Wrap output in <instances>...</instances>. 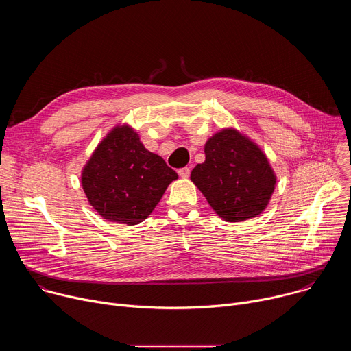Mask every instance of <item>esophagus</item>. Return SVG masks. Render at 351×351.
I'll use <instances>...</instances> for the list:
<instances>
[{"label": "esophagus", "instance_id": "obj_1", "mask_svg": "<svg viewBox=\"0 0 351 351\" xmlns=\"http://www.w3.org/2000/svg\"><path fill=\"white\" fill-rule=\"evenodd\" d=\"M178 173H179V176H180V178L187 179V178L190 176V169H189L187 167H184V168H180V169L178 171Z\"/></svg>", "mask_w": 351, "mask_h": 351}]
</instances>
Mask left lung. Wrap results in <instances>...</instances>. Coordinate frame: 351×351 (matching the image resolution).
I'll return each mask as SVG.
<instances>
[{
    "label": "left lung",
    "instance_id": "left-lung-1",
    "mask_svg": "<svg viewBox=\"0 0 351 351\" xmlns=\"http://www.w3.org/2000/svg\"><path fill=\"white\" fill-rule=\"evenodd\" d=\"M206 161L190 179L226 222L258 217L269 204L276 175L260 145L234 128H223L204 145Z\"/></svg>",
    "mask_w": 351,
    "mask_h": 351
}]
</instances>
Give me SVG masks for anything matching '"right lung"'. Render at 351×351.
Masks as SVG:
<instances>
[{"label":"right lung","instance_id":"right-lung-1","mask_svg":"<svg viewBox=\"0 0 351 351\" xmlns=\"http://www.w3.org/2000/svg\"><path fill=\"white\" fill-rule=\"evenodd\" d=\"M176 179L178 173L148 152L128 123L114 126L98 143L80 175L87 202L98 215L125 225L147 219Z\"/></svg>","mask_w":351,"mask_h":351}]
</instances>
